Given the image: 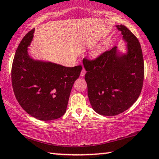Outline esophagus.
I'll return each instance as SVG.
<instances>
[{
	"label": "esophagus",
	"instance_id": "esophagus-1",
	"mask_svg": "<svg viewBox=\"0 0 159 159\" xmlns=\"http://www.w3.org/2000/svg\"><path fill=\"white\" fill-rule=\"evenodd\" d=\"M85 73H86V71H85V69H82V71H81V72H80V76H85Z\"/></svg>",
	"mask_w": 159,
	"mask_h": 159
}]
</instances>
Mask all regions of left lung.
<instances>
[{"label":"left lung","instance_id":"obj_1","mask_svg":"<svg viewBox=\"0 0 159 159\" xmlns=\"http://www.w3.org/2000/svg\"><path fill=\"white\" fill-rule=\"evenodd\" d=\"M116 27L127 42V53L120 54L114 47L95 60H83L91 106L98 114L108 116L125 111L136 102L141 93L144 74L138 39L124 25Z\"/></svg>","mask_w":159,"mask_h":159}]
</instances>
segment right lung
Instances as JSON below:
<instances>
[{
    "instance_id": "obj_1",
    "label": "right lung",
    "mask_w": 159,
    "mask_h": 159,
    "mask_svg": "<svg viewBox=\"0 0 159 159\" xmlns=\"http://www.w3.org/2000/svg\"><path fill=\"white\" fill-rule=\"evenodd\" d=\"M34 32L32 29L25 35L16 50L11 71L13 91L20 106L31 116L55 120L66 112L71 88L82 66L66 67L30 57L28 46Z\"/></svg>"
}]
</instances>
